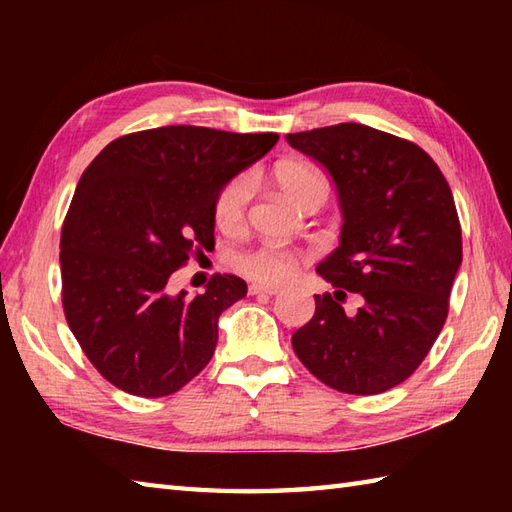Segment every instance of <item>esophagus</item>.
I'll return each mask as SVG.
<instances>
[{
	"label": "esophagus",
	"instance_id": "esophagus-1",
	"mask_svg": "<svg viewBox=\"0 0 512 512\" xmlns=\"http://www.w3.org/2000/svg\"><path fill=\"white\" fill-rule=\"evenodd\" d=\"M248 292H250V295H277L279 288L277 286H266V284H250Z\"/></svg>",
	"mask_w": 512,
	"mask_h": 512
}]
</instances>
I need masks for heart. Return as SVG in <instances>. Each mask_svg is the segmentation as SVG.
<instances>
[{"mask_svg":"<svg viewBox=\"0 0 512 512\" xmlns=\"http://www.w3.org/2000/svg\"><path fill=\"white\" fill-rule=\"evenodd\" d=\"M275 180L286 200L295 206H303L310 195L325 191L328 184L321 178L319 171L303 165V162H281L275 169ZM255 180L250 173H239L233 180H228L215 198V222L217 226L237 228L244 222L248 202L253 198ZM233 266L237 273H242L248 279L262 281V284H281L286 281L292 270H295V259H292L284 248L277 246H259L253 250H242L233 255Z\"/></svg>","mask_w":512,"mask_h":512,"instance_id":"heart-1","label":"heart"}]
</instances>
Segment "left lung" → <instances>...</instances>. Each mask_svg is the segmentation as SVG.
<instances>
[{"label":"left lung","mask_w":512,"mask_h":512,"mask_svg":"<svg viewBox=\"0 0 512 512\" xmlns=\"http://www.w3.org/2000/svg\"><path fill=\"white\" fill-rule=\"evenodd\" d=\"M288 145L330 173L343 215L339 246L317 266L330 292L292 334L299 361L343 394L400 385L429 354L447 321L462 264L453 193L427 151L361 123L286 134ZM364 297L345 313L344 290Z\"/></svg>","instance_id":"8db88e82"}]
</instances>
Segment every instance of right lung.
Returning a JSON list of instances; mask_svg holds the SVG:
<instances>
[{
  "label": "right lung",
  "mask_w": 512,
  "mask_h": 512,
  "mask_svg": "<svg viewBox=\"0 0 512 512\" xmlns=\"http://www.w3.org/2000/svg\"><path fill=\"white\" fill-rule=\"evenodd\" d=\"M277 140L156 127L112 140L83 171L61 231L63 310L114 387L169 396L211 361L217 319L246 297V281L215 275L191 297L171 292L169 277L193 250L215 246L217 193Z\"/></svg>",
  "instance_id": "right-lung-1"
}]
</instances>
